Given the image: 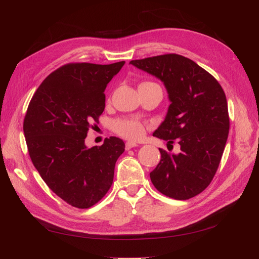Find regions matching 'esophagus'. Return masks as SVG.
Returning <instances> with one entry per match:
<instances>
[{
    "label": "esophagus",
    "instance_id": "obj_1",
    "mask_svg": "<svg viewBox=\"0 0 259 259\" xmlns=\"http://www.w3.org/2000/svg\"><path fill=\"white\" fill-rule=\"evenodd\" d=\"M138 145L136 144V143H133V142H127L126 144H125V149H126V150H130V149H132V148H134V147H137Z\"/></svg>",
    "mask_w": 259,
    "mask_h": 259
}]
</instances>
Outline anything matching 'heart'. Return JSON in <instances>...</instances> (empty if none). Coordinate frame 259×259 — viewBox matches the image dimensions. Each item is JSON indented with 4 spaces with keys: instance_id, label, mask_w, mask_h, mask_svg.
<instances>
[{
    "instance_id": "heart-1",
    "label": "heart",
    "mask_w": 259,
    "mask_h": 259,
    "mask_svg": "<svg viewBox=\"0 0 259 259\" xmlns=\"http://www.w3.org/2000/svg\"><path fill=\"white\" fill-rule=\"evenodd\" d=\"M112 130L117 135L130 140H139L145 134V125L135 119L115 120L112 123Z\"/></svg>"
}]
</instances>
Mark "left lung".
I'll list each match as a JSON object with an SVG mask.
<instances>
[{
    "instance_id": "1",
    "label": "left lung",
    "mask_w": 259,
    "mask_h": 259,
    "mask_svg": "<svg viewBox=\"0 0 259 259\" xmlns=\"http://www.w3.org/2000/svg\"><path fill=\"white\" fill-rule=\"evenodd\" d=\"M164 83L170 105L153 136L180 146L178 154L159 149L161 160L150 173L153 186L175 200H188L213 180L229 134L225 92L206 70L178 54L130 61Z\"/></svg>"
}]
</instances>
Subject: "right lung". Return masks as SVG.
<instances>
[{"mask_svg":"<svg viewBox=\"0 0 259 259\" xmlns=\"http://www.w3.org/2000/svg\"><path fill=\"white\" fill-rule=\"evenodd\" d=\"M125 61L70 62L53 71L30 100L23 120L29 155L42 179L68 204L89 208L113 182L123 140L111 136L88 148L85 138L105 109L107 84Z\"/></svg>","mask_w":259,"mask_h":259,"instance_id":"obj_1","label":"right lung"}]
</instances>
